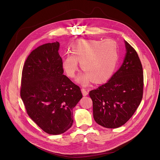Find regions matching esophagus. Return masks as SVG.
Listing matches in <instances>:
<instances>
[{"instance_id": "esophagus-1", "label": "esophagus", "mask_w": 160, "mask_h": 160, "mask_svg": "<svg viewBox=\"0 0 160 160\" xmlns=\"http://www.w3.org/2000/svg\"><path fill=\"white\" fill-rule=\"evenodd\" d=\"M82 94L84 96L88 94V90L87 89L82 88Z\"/></svg>"}]
</instances>
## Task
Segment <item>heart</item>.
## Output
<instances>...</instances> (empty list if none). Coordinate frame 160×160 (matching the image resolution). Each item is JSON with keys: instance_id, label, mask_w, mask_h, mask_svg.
Listing matches in <instances>:
<instances>
[{"instance_id": "1", "label": "heart", "mask_w": 160, "mask_h": 160, "mask_svg": "<svg viewBox=\"0 0 160 160\" xmlns=\"http://www.w3.org/2000/svg\"><path fill=\"white\" fill-rule=\"evenodd\" d=\"M72 53L66 54L62 63L67 75L75 77L78 61L84 72L77 82L87 85L91 79L96 83L107 80L114 71L118 61V51L116 42L111 39L78 40L72 46Z\"/></svg>"}]
</instances>
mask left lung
I'll return each mask as SVG.
<instances>
[{
	"label": "left lung",
	"instance_id": "8db88e82",
	"mask_svg": "<svg viewBox=\"0 0 160 160\" xmlns=\"http://www.w3.org/2000/svg\"><path fill=\"white\" fill-rule=\"evenodd\" d=\"M124 43L126 53L120 68L106 83L89 93L95 122L107 128L125 124L136 112L143 96L141 60L134 48L126 41Z\"/></svg>",
	"mask_w": 160,
	"mask_h": 160
}]
</instances>
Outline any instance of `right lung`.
<instances>
[{
    "label": "right lung",
    "instance_id": "add662e5",
    "mask_svg": "<svg viewBox=\"0 0 160 160\" xmlns=\"http://www.w3.org/2000/svg\"><path fill=\"white\" fill-rule=\"evenodd\" d=\"M59 43L39 46L27 58L20 95L30 118L45 132L64 133L72 125V109L82 98L80 87L66 75Z\"/></svg>",
    "mask_w": 160,
    "mask_h": 160
}]
</instances>
